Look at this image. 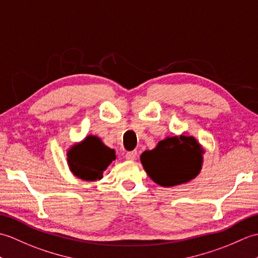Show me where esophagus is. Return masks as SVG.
I'll return each instance as SVG.
<instances>
[{"label": "esophagus", "instance_id": "1", "mask_svg": "<svg viewBox=\"0 0 258 258\" xmlns=\"http://www.w3.org/2000/svg\"><path fill=\"white\" fill-rule=\"evenodd\" d=\"M125 159L129 160V161H135L137 159V151H130L125 154Z\"/></svg>", "mask_w": 258, "mask_h": 258}]
</instances>
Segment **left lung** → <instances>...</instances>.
<instances>
[{"label": "left lung", "mask_w": 258, "mask_h": 258, "mask_svg": "<svg viewBox=\"0 0 258 258\" xmlns=\"http://www.w3.org/2000/svg\"><path fill=\"white\" fill-rule=\"evenodd\" d=\"M204 149L193 136H174L158 142L141 154L147 174L157 184L169 187L196 179L201 172Z\"/></svg>", "instance_id": "obj_1"}]
</instances>
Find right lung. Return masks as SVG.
<instances>
[{
    "label": "right lung",
    "instance_id": "right-lung-1",
    "mask_svg": "<svg viewBox=\"0 0 258 258\" xmlns=\"http://www.w3.org/2000/svg\"><path fill=\"white\" fill-rule=\"evenodd\" d=\"M67 164L71 172L84 181L102 179L104 171L113 160L116 152L108 148L97 136H87L67 150Z\"/></svg>",
    "mask_w": 258,
    "mask_h": 258
}]
</instances>
